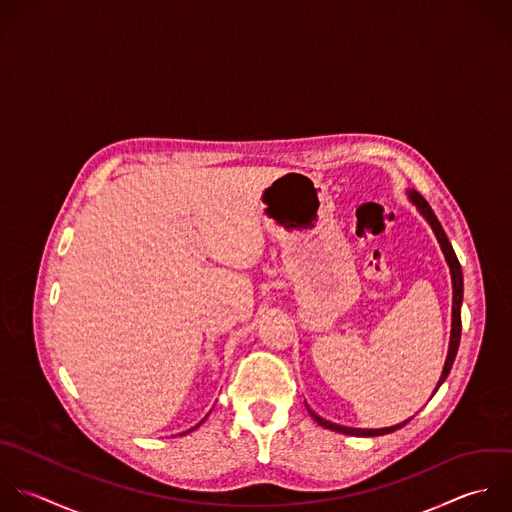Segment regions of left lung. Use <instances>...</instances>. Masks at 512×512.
Masks as SVG:
<instances>
[{"label": "left lung", "instance_id": "left-lung-1", "mask_svg": "<svg viewBox=\"0 0 512 512\" xmlns=\"http://www.w3.org/2000/svg\"><path fill=\"white\" fill-rule=\"evenodd\" d=\"M411 203L417 207V211L423 215V219L431 225L439 245H441V251L445 255V261L449 265V271H451V281H453V319H451V341H449V353H447V361H445V367H443V373H441V379L433 391V395L439 391V387L445 383V379L449 377L451 369H453V363H455V357H457V351H459V343H461V305H463V269H461V263L453 251V245L449 243L437 215L433 213L431 205L415 191V189H409L407 191ZM307 411L309 415L317 421V425L329 429V431H335V433H343V435H349V437H381V435H389L401 427H405L411 419L399 423V425H393V427H385V429H355V427H343V425H337V423H331L323 417H319L309 405H307Z\"/></svg>", "mask_w": 512, "mask_h": 512}]
</instances>
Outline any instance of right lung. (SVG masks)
Wrapping results in <instances>:
<instances>
[{
    "instance_id": "obj_1",
    "label": "right lung",
    "mask_w": 512,
    "mask_h": 512,
    "mask_svg": "<svg viewBox=\"0 0 512 512\" xmlns=\"http://www.w3.org/2000/svg\"><path fill=\"white\" fill-rule=\"evenodd\" d=\"M207 417H209V415H207ZM207 417H205V419H207ZM205 419H201V421H199V423H197V425H195V427H191V429H189V431H185V433H181V435H187V433H191V431H195V429H199V427H201V425H203V423H205Z\"/></svg>"
}]
</instances>
